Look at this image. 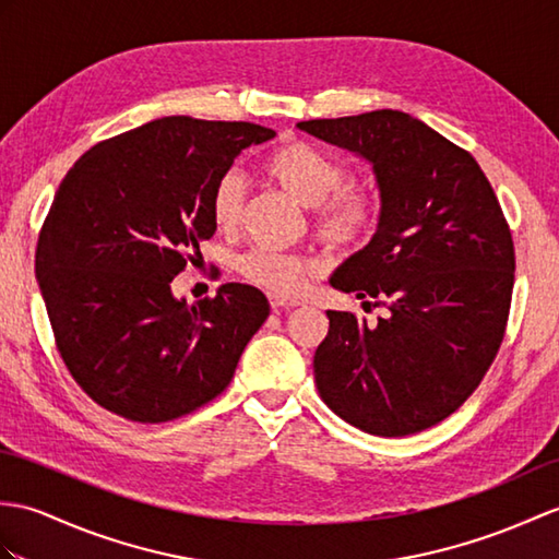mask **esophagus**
Masks as SVG:
<instances>
[{
    "mask_svg": "<svg viewBox=\"0 0 559 559\" xmlns=\"http://www.w3.org/2000/svg\"><path fill=\"white\" fill-rule=\"evenodd\" d=\"M271 307L274 309H293V307H300V302L297 300H288V297H281V295H271Z\"/></svg>",
    "mask_w": 559,
    "mask_h": 559,
    "instance_id": "obj_1",
    "label": "esophagus"
}]
</instances>
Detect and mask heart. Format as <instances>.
<instances>
[{
	"label": "heart",
	"mask_w": 559,
	"mask_h": 559,
	"mask_svg": "<svg viewBox=\"0 0 559 559\" xmlns=\"http://www.w3.org/2000/svg\"><path fill=\"white\" fill-rule=\"evenodd\" d=\"M269 178L302 206L314 210L319 236L333 248H359L371 236L381 218V200L369 188L345 186L347 168L307 142H288L266 157ZM245 202L242 178L228 171L218 178L212 192V218L216 228L233 230L240 224ZM240 274L276 295H295L302 290L317 264L297 254L254 248L240 257Z\"/></svg>",
	"instance_id": "b5f03b06"
}]
</instances>
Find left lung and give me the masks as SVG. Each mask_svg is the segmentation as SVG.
I'll return each mask as SVG.
<instances>
[{
	"label": "left lung",
	"mask_w": 559,
	"mask_h": 559,
	"mask_svg": "<svg viewBox=\"0 0 559 559\" xmlns=\"http://www.w3.org/2000/svg\"><path fill=\"white\" fill-rule=\"evenodd\" d=\"M297 128L367 159L381 194L373 238L329 283L388 317L369 326L326 311L319 395L367 433H419L450 417L498 355L514 285L510 226L472 154L405 111Z\"/></svg>",
	"instance_id": "left-lung-1"
}]
</instances>
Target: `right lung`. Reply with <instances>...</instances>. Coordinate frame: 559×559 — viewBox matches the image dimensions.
Listing matches in <instances>:
<instances>
[{"label": "right lung", "instance_id": "1", "mask_svg": "<svg viewBox=\"0 0 559 559\" xmlns=\"http://www.w3.org/2000/svg\"><path fill=\"white\" fill-rule=\"evenodd\" d=\"M274 135L245 121L164 116L99 142L61 180L35 276L63 365L104 409L171 421L230 383L269 317L266 295L224 283L188 305L171 281L214 236L218 178Z\"/></svg>", "mask_w": 559, "mask_h": 559}]
</instances>
